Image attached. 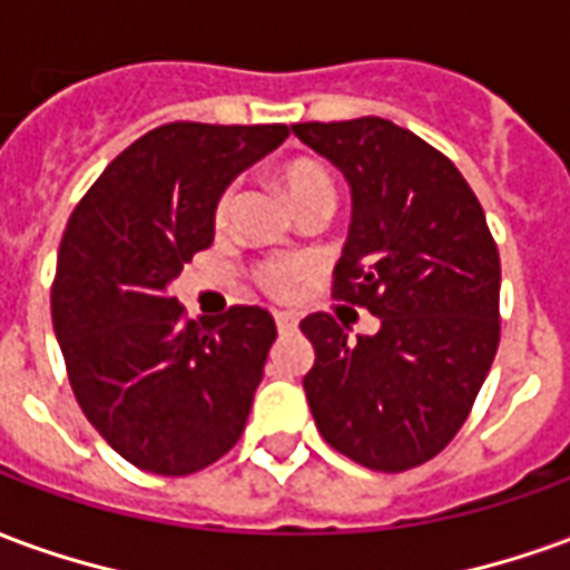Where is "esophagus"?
Instances as JSON below:
<instances>
[{"label": "esophagus", "mask_w": 570, "mask_h": 570, "mask_svg": "<svg viewBox=\"0 0 570 570\" xmlns=\"http://www.w3.org/2000/svg\"><path fill=\"white\" fill-rule=\"evenodd\" d=\"M274 323H277V330H281V333H293V330L298 326V317L293 314V311H277V314H274Z\"/></svg>", "instance_id": "1"}]
</instances>
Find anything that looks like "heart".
Returning <instances> with one entry per match:
<instances>
[{
	"label": "heart",
	"mask_w": 570,
	"mask_h": 570,
	"mask_svg": "<svg viewBox=\"0 0 570 570\" xmlns=\"http://www.w3.org/2000/svg\"><path fill=\"white\" fill-rule=\"evenodd\" d=\"M281 186H284L286 198L293 200V207L314 198L335 200L333 176L326 174V167L317 161H289L281 170ZM232 198L235 195L225 191V198L219 200V210H216L219 223H225V216L232 210ZM302 274H305L302 262H265L259 268V284L272 293H289L302 281Z\"/></svg>",
	"instance_id": "1"
}]
</instances>
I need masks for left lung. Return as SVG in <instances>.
<instances>
[{
    "label": "left lung",
    "mask_w": 570,
    "mask_h": 570,
    "mask_svg": "<svg viewBox=\"0 0 570 570\" xmlns=\"http://www.w3.org/2000/svg\"><path fill=\"white\" fill-rule=\"evenodd\" d=\"M293 134L351 186L333 296L382 321L351 338L330 314H308L298 326L314 366L302 387L335 452L400 473L452 442L489 375L501 338L498 247L464 176L412 130L366 116Z\"/></svg>",
    "instance_id": "1"
}]
</instances>
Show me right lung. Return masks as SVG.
Returning a JSON list of instances; mask_svg holds the SVG:
<instances>
[{
    "instance_id": "add662e5",
    "label": "right lung",
    "mask_w": 570,
    "mask_h": 570,
    "mask_svg": "<svg viewBox=\"0 0 570 570\" xmlns=\"http://www.w3.org/2000/svg\"><path fill=\"white\" fill-rule=\"evenodd\" d=\"M286 137V125H161L69 216L51 286L57 342L81 412L140 470L186 476L244 433L277 338L272 314L235 305L186 321L170 284L213 244L232 179Z\"/></svg>"
}]
</instances>
